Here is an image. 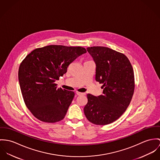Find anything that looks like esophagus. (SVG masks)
Returning <instances> with one entry per match:
<instances>
[{"instance_id":"obj_1","label":"esophagus","mask_w":160,"mask_h":160,"mask_svg":"<svg viewBox=\"0 0 160 160\" xmlns=\"http://www.w3.org/2000/svg\"><path fill=\"white\" fill-rule=\"evenodd\" d=\"M76 94L78 96H80V95H85V93H83V92H79V91H76Z\"/></svg>"}]
</instances>
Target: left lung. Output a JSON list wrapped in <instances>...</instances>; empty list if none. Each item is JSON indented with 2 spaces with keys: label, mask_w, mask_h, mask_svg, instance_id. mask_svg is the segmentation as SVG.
I'll return each instance as SVG.
<instances>
[{
  "label": "left lung",
  "mask_w": 160,
  "mask_h": 160,
  "mask_svg": "<svg viewBox=\"0 0 160 160\" xmlns=\"http://www.w3.org/2000/svg\"><path fill=\"white\" fill-rule=\"evenodd\" d=\"M87 49L96 63V80L104 89L98 97L87 94L84 113L93 124H110L123 115L131 102L135 87L133 68L124 54L105 47Z\"/></svg>",
  "instance_id": "1"
}]
</instances>
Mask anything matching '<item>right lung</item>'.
<instances>
[{
	"mask_svg": "<svg viewBox=\"0 0 160 160\" xmlns=\"http://www.w3.org/2000/svg\"><path fill=\"white\" fill-rule=\"evenodd\" d=\"M87 53L81 47L52 45L38 48L21 62L18 79L24 103L38 120L46 123L62 120L75 96L58 88L54 82L66 73L69 64Z\"/></svg>",
	"mask_w": 160,
	"mask_h": 160,
	"instance_id": "add662e5",
	"label": "right lung"
}]
</instances>
